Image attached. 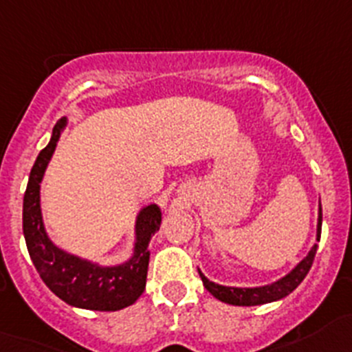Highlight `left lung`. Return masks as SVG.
<instances>
[{
    "label": "left lung",
    "instance_id": "obj_1",
    "mask_svg": "<svg viewBox=\"0 0 352 352\" xmlns=\"http://www.w3.org/2000/svg\"><path fill=\"white\" fill-rule=\"evenodd\" d=\"M321 225H323V211H321V202H319L318 208V228H316V239L319 241L321 237ZM316 251H318V244L311 248V251L307 253V256H304L300 262L296 263L292 270H289L286 276H283L281 279L277 281L269 283V285L263 286H254V288H237V286H223L218 285V283L209 281L208 277L201 272L199 269V276H201L202 283H204V288L211 293L214 298H218L220 302L230 305H263L270 304V302H277L288 296L296 286L300 285L305 279L307 272L311 270L312 262H314Z\"/></svg>",
    "mask_w": 352,
    "mask_h": 352
}]
</instances>
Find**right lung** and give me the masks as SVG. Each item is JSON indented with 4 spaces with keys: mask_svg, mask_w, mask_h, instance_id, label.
Wrapping results in <instances>:
<instances>
[{
    "mask_svg": "<svg viewBox=\"0 0 352 352\" xmlns=\"http://www.w3.org/2000/svg\"><path fill=\"white\" fill-rule=\"evenodd\" d=\"M66 125L67 117L57 122L50 141L40 151L29 174L22 208V230L29 256L45 285L67 305L89 311H120L143 295L150 262V241L160 228L162 211L155 202L138 211L131 256L115 265H99L57 246L45 228L40 190L45 170Z\"/></svg>",
    "mask_w": 352,
    "mask_h": 352,
    "instance_id": "right-lung-1",
    "label": "right lung"
}]
</instances>
